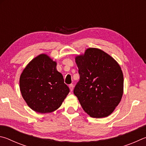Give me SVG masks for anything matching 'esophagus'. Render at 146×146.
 <instances>
[{
	"mask_svg": "<svg viewBox=\"0 0 146 146\" xmlns=\"http://www.w3.org/2000/svg\"><path fill=\"white\" fill-rule=\"evenodd\" d=\"M69 88H70V91H71V92L73 90V88H74V85H73V84H70V85H69Z\"/></svg>",
	"mask_w": 146,
	"mask_h": 146,
	"instance_id": "esophagus-1",
	"label": "esophagus"
}]
</instances>
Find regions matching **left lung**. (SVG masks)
Wrapping results in <instances>:
<instances>
[{"label":"left lung","instance_id":"left-lung-1","mask_svg":"<svg viewBox=\"0 0 146 146\" xmlns=\"http://www.w3.org/2000/svg\"><path fill=\"white\" fill-rule=\"evenodd\" d=\"M75 60L80 80L74 94L91 117H108L118 106L123 94L121 66L111 56L97 48H87Z\"/></svg>","mask_w":146,"mask_h":146}]
</instances>
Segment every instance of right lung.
<instances>
[{"label":"right lung","instance_id":"add662e5","mask_svg":"<svg viewBox=\"0 0 146 146\" xmlns=\"http://www.w3.org/2000/svg\"><path fill=\"white\" fill-rule=\"evenodd\" d=\"M56 61L45 54L38 55L25 66L20 78V90L30 108L41 113L55 111L70 90Z\"/></svg>","mask_w":146,"mask_h":146}]
</instances>
